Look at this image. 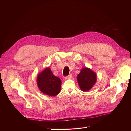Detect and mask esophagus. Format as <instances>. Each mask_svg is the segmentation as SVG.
Masks as SVG:
<instances>
[{"mask_svg": "<svg viewBox=\"0 0 131 131\" xmlns=\"http://www.w3.org/2000/svg\"><path fill=\"white\" fill-rule=\"evenodd\" d=\"M72 74H69L68 76H67V77H65V79H70V78H72Z\"/></svg>", "mask_w": 131, "mask_h": 131, "instance_id": "esophagus-1", "label": "esophagus"}]
</instances>
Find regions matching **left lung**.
<instances>
[{
  "instance_id": "8db88e82",
  "label": "left lung",
  "mask_w": 131,
  "mask_h": 131,
  "mask_svg": "<svg viewBox=\"0 0 131 131\" xmlns=\"http://www.w3.org/2000/svg\"><path fill=\"white\" fill-rule=\"evenodd\" d=\"M77 80L80 89L83 92L89 91L96 82V73L91 69L83 67L77 76Z\"/></svg>"
}]
</instances>
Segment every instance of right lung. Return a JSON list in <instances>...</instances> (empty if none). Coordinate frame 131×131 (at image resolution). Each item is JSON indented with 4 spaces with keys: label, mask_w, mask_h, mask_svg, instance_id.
I'll use <instances>...</instances> for the list:
<instances>
[{
    "label": "right lung",
    "mask_w": 131,
    "mask_h": 131,
    "mask_svg": "<svg viewBox=\"0 0 131 131\" xmlns=\"http://www.w3.org/2000/svg\"><path fill=\"white\" fill-rule=\"evenodd\" d=\"M37 83L40 91L50 96H55L61 91L62 81L54 76L50 67H47L37 77Z\"/></svg>",
    "instance_id": "right-lung-1"
}]
</instances>
